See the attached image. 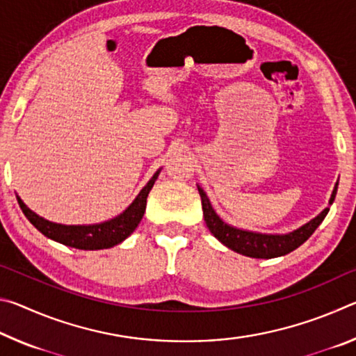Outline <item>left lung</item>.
I'll return each instance as SVG.
<instances>
[{"mask_svg": "<svg viewBox=\"0 0 356 356\" xmlns=\"http://www.w3.org/2000/svg\"><path fill=\"white\" fill-rule=\"evenodd\" d=\"M202 201V212L204 220L209 231L220 240L222 245H226L227 248L238 252V254L256 257V259H272L278 256H284L287 252L297 250L300 245H303L308 240L312 232L316 231L318 225L323 221L325 216L328 213V207L323 210L321 215H317L314 220H311L308 225L301 226L297 231L291 234H284V236H272V234H257L250 231H242V229L232 227L226 225L218 215L215 213V210L210 206L209 197L206 196L202 188L197 186ZM337 191V184L331 195L330 204H333L334 196Z\"/></svg>", "mask_w": 356, "mask_h": 356, "instance_id": "8db88e82", "label": "left lung"}]
</instances>
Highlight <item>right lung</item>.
<instances>
[{
  "label": "right lung",
  "mask_w": 356,
  "mask_h": 356,
  "mask_svg": "<svg viewBox=\"0 0 356 356\" xmlns=\"http://www.w3.org/2000/svg\"><path fill=\"white\" fill-rule=\"evenodd\" d=\"M159 172L154 174V177L149 180L147 185L140 191L136 200L131 202V206L120 213L116 218L110 221L100 222V225H91V226H65L58 225V222H51L44 220L42 216L35 215L33 210H29L20 197H17L22 212L25 213L29 222L44 234L45 237L56 240V242L63 243L65 246H72L76 250H104L111 248V246L118 245L122 240L127 238L131 232L135 231L136 226L144 215L147 204V195L150 188H152Z\"/></svg>",
  "instance_id": "obj_1"
}]
</instances>
